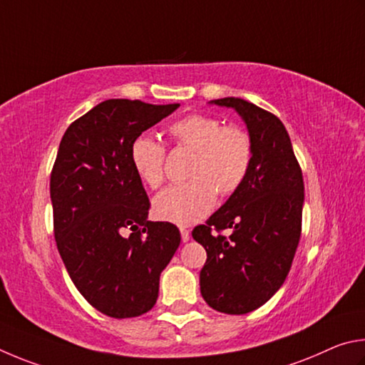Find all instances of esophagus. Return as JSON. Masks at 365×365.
<instances>
[{"label": "esophagus", "mask_w": 365, "mask_h": 365, "mask_svg": "<svg viewBox=\"0 0 365 365\" xmlns=\"http://www.w3.org/2000/svg\"><path fill=\"white\" fill-rule=\"evenodd\" d=\"M179 232H181V240H182V242H189V239H190V232L187 231L186 227H181V229H179Z\"/></svg>", "instance_id": "1"}]
</instances>
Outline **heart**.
I'll use <instances>...</instances> for the list:
<instances>
[{"mask_svg": "<svg viewBox=\"0 0 365 365\" xmlns=\"http://www.w3.org/2000/svg\"><path fill=\"white\" fill-rule=\"evenodd\" d=\"M170 136L178 145L194 150L187 182L162 190L153 200V212L160 220L187 226L212 212L216 192L232 195L244 184L253 160V143L244 128L222 126L210 115L194 113L175 121ZM131 162L139 178L150 189L162 186L165 179V147L149 134L133 140Z\"/></svg>", "mask_w": 365, "mask_h": 365, "instance_id": "heart-1", "label": "heart"}]
</instances>
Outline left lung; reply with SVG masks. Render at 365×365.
<instances>
[{
  "label": "left lung",
  "mask_w": 365,
  "mask_h": 365,
  "mask_svg": "<svg viewBox=\"0 0 365 365\" xmlns=\"http://www.w3.org/2000/svg\"><path fill=\"white\" fill-rule=\"evenodd\" d=\"M210 104L234 108L253 143L250 171L205 225L192 231L205 247L200 293L225 314L258 309L285 282L302 235L304 184L292 140L276 115L240 98ZM232 229L229 238L220 235Z\"/></svg>",
  "instance_id": "left-lung-1"
}]
</instances>
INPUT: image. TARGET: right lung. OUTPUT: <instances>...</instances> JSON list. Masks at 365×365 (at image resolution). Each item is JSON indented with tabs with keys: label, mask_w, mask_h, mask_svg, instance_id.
Masks as SVG:
<instances>
[{
	"label": "right lung",
	"mask_w": 365,
	"mask_h": 365,
	"mask_svg": "<svg viewBox=\"0 0 365 365\" xmlns=\"http://www.w3.org/2000/svg\"><path fill=\"white\" fill-rule=\"evenodd\" d=\"M178 107L108 99L59 144L49 184L57 250L76 289L106 316L150 311L181 242L175 225L147 220L150 202L131 162L133 140Z\"/></svg>",
	"instance_id": "1"
}]
</instances>
